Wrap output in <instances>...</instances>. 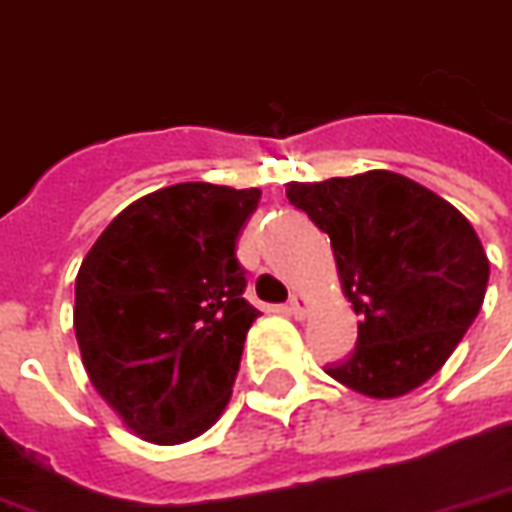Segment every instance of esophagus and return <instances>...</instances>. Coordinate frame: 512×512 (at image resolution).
Here are the masks:
<instances>
[{
    "mask_svg": "<svg viewBox=\"0 0 512 512\" xmlns=\"http://www.w3.org/2000/svg\"><path fill=\"white\" fill-rule=\"evenodd\" d=\"M306 312H309V301H306L301 293L290 295V301H287V314L295 317V320H304Z\"/></svg>",
    "mask_w": 512,
    "mask_h": 512,
    "instance_id": "1",
    "label": "esophagus"
}]
</instances>
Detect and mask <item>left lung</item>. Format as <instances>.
<instances>
[{"label": "left lung", "instance_id": "8db88e82", "mask_svg": "<svg viewBox=\"0 0 512 512\" xmlns=\"http://www.w3.org/2000/svg\"><path fill=\"white\" fill-rule=\"evenodd\" d=\"M287 200L331 238L355 350L325 374L369 399L434 377L483 306L488 257L469 219L418 181L369 170L287 184Z\"/></svg>", "mask_w": 512, "mask_h": 512}]
</instances>
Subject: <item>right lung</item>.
<instances>
[{
    "label": "right lung",
    "instance_id": "right-lung-1",
    "mask_svg": "<svg viewBox=\"0 0 512 512\" xmlns=\"http://www.w3.org/2000/svg\"><path fill=\"white\" fill-rule=\"evenodd\" d=\"M260 189L184 181L102 230L75 276V336L94 391L154 445L200 437L230 401L246 331L236 257Z\"/></svg>",
    "mask_w": 512,
    "mask_h": 512
}]
</instances>
